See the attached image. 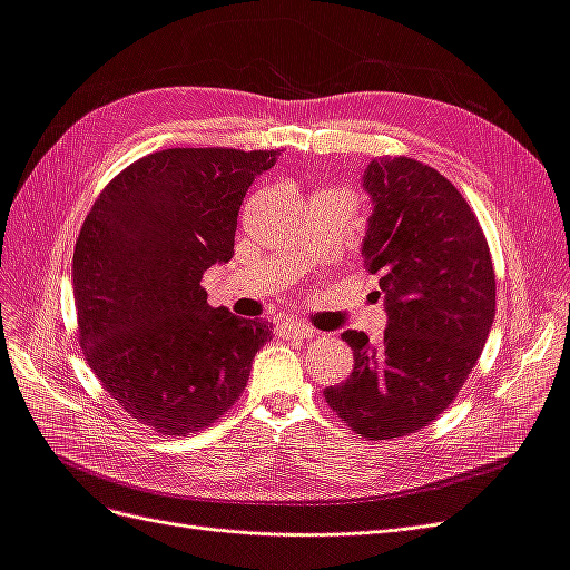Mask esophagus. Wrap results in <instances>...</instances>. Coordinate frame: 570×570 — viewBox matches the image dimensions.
I'll return each mask as SVG.
<instances>
[{
	"instance_id": "obj_1",
	"label": "esophagus",
	"mask_w": 570,
	"mask_h": 570,
	"mask_svg": "<svg viewBox=\"0 0 570 570\" xmlns=\"http://www.w3.org/2000/svg\"><path fill=\"white\" fill-rule=\"evenodd\" d=\"M281 335L283 337H297V340H308L316 335V327L308 325L304 321H289L281 325Z\"/></svg>"
}]
</instances>
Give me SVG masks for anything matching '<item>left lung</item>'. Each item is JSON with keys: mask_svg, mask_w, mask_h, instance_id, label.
Here are the masks:
<instances>
[{"mask_svg": "<svg viewBox=\"0 0 570 570\" xmlns=\"http://www.w3.org/2000/svg\"><path fill=\"white\" fill-rule=\"evenodd\" d=\"M373 216L364 266L381 281V344L347 331V383L325 402L366 440H394L433 423L478 364L494 321L492 254L478 216L440 170L411 157H377L364 174Z\"/></svg>", "mask_w": 570, "mask_h": 570, "instance_id": "8db88e82", "label": "left lung"}]
</instances>
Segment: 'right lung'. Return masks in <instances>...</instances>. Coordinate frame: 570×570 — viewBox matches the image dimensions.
Returning <instances> with one entry per match:
<instances>
[{
  "label": "right lung",
  "mask_w": 570,
  "mask_h": 570,
  "mask_svg": "<svg viewBox=\"0 0 570 570\" xmlns=\"http://www.w3.org/2000/svg\"><path fill=\"white\" fill-rule=\"evenodd\" d=\"M281 149L174 147L109 180L73 252L78 342L99 383L161 435L212 425L271 340L206 302L199 281L235 247L239 204Z\"/></svg>",
  "instance_id": "right-lung-1"
}]
</instances>
